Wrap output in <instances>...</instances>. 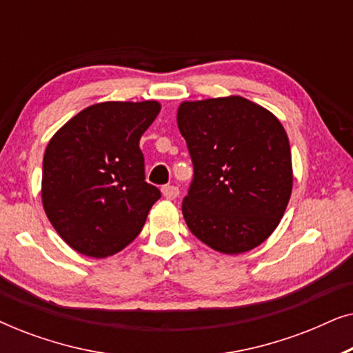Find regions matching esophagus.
<instances>
[{"mask_svg": "<svg viewBox=\"0 0 353 353\" xmlns=\"http://www.w3.org/2000/svg\"><path fill=\"white\" fill-rule=\"evenodd\" d=\"M162 194H163V197H165V199L173 201V199H176L178 196H180V190H178L176 186L167 185V186L162 188Z\"/></svg>", "mask_w": 353, "mask_h": 353, "instance_id": "1", "label": "esophagus"}]
</instances>
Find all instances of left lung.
<instances>
[{
    "instance_id": "8db88e82",
    "label": "left lung",
    "mask_w": 353,
    "mask_h": 353,
    "mask_svg": "<svg viewBox=\"0 0 353 353\" xmlns=\"http://www.w3.org/2000/svg\"><path fill=\"white\" fill-rule=\"evenodd\" d=\"M176 123L194 180L183 201L188 228L210 249L238 255L276 230L292 192L286 130L243 96L183 101Z\"/></svg>"
}]
</instances>
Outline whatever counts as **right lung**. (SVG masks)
Wrapping results in <instances>:
<instances>
[{"instance_id":"obj_1","label":"right lung","mask_w":353,"mask_h":353,"mask_svg":"<svg viewBox=\"0 0 353 353\" xmlns=\"http://www.w3.org/2000/svg\"><path fill=\"white\" fill-rule=\"evenodd\" d=\"M159 112L157 101H104L52 134L43 157V209L77 252L109 257L141 233L161 191L144 181L139 138Z\"/></svg>"}]
</instances>
